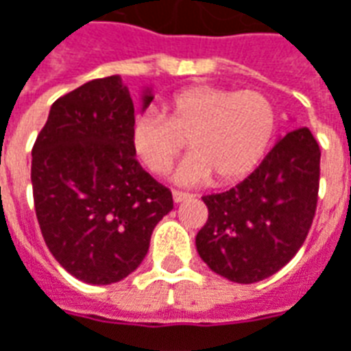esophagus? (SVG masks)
Masks as SVG:
<instances>
[{
  "mask_svg": "<svg viewBox=\"0 0 351 351\" xmlns=\"http://www.w3.org/2000/svg\"><path fill=\"white\" fill-rule=\"evenodd\" d=\"M191 195L190 193H184V191H173V201L175 203H182V201H186V199H190Z\"/></svg>",
  "mask_w": 351,
  "mask_h": 351,
  "instance_id": "esophagus-1",
  "label": "esophagus"
}]
</instances>
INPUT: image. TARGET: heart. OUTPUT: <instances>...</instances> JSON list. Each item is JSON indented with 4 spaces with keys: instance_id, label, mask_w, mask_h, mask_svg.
<instances>
[{
    "instance_id": "obj_1",
    "label": "heart",
    "mask_w": 351,
    "mask_h": 351,
    "mask_svg": "<svg viewBox=\"0 0 351 351\" xmlns=\"http://www.w3.org/2000/svg\"><path fill=\"white\" fill-rule=\"evenodd\" d=\"M276 130L272 103L259 92L191 86L173 93L161 114L146 110L130 130V145L152 175H167L186 143L193 152L176 169L175 182L231 184L250 175Z\"/></svg>"
}]
</instances>
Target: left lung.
<instances>
[{
    "mask_svg": "<svg viewBox=\"0 0 351 351\" xmlns=\"http://www.w3.org/2000/svg\"><path fill=\"white\" fill-rule=\"evenodd\" d=\"M319 156L308 128H299L235 188L205 195L208 220L195 237L201 259L237 284L278 272L299 252L314 220Z\"/></svg>",
    "mask_w": 351,
    "mask_h": 351,
    "instance_id": "1",
    "label": "left lung"
}]
</instances>
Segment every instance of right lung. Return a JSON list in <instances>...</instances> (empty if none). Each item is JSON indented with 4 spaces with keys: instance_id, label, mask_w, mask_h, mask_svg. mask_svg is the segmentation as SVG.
<instances>
[{
    "instance_id": "right-lung-1",
    "label": "right lung",
    "mask_w": 351,
    "mask_h": 351,
    "mask_svg": "<svg viewBox=\"0 0 351 351\" xmlns=\"http://www.w3.org/2000/svg\"><path fill=\"white\" fill-rule=\"evenodd\" d=\"M145 92L143 108L152 101ZM135 107L118 75L52 103L32 150L37 221L50 254L75 278L114 284L143 263L173 195L130 145Z\"/></svg>"
}]
</instances>
